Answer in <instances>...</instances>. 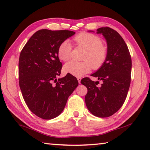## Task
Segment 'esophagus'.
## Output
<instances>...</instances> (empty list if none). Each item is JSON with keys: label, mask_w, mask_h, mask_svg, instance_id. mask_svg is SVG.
<instances>
[{"label": "esophagus", "mask_w": 150, "mask_h": 150, "mask_svg": "<svg viewBox=\"0 0 150 150\" xmlns=\"http://www.w3.org/2000/svg\"><path fill=\"white\" fill-rule=\"evenodd\" d=\"M77 79H78V82H79V83H81V78H80V77H78V78H77Z\"/></svg>", "instance_id": "obj_1"}]
</instances>
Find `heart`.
Instances as JSON below:
<instances>
[{
    "mask_svg": "<svg viewBox=\"0 0 150 150\" xmlns=\"http://www.w3.org/2000/svg\"><path fill=\"white\" fill-rule=\"evenodd\" d=\"M76 45L85 49L83 56V62L71 61L64 65V71L76 77H80L88 73L92 67L100 68L106 61L108 48L102 44V40L94 34L81 33L74 38ZM72 46L68 40L63 41L58 48V56L62 61H68L71 58Z\"/></svg>",
    "mask_w": 150,
    "mask_h": 150,
    "instance_id": "obj_1",
    "label": "heart"
}]
</instances>
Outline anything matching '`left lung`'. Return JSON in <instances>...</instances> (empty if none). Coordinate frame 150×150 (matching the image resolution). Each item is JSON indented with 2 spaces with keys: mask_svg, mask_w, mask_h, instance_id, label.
Listing matches in <instances>:
<instances>
[{
  "mask_svg": "<svg viewBox=\"0 0 150 150\" xmlns=\"http://www.w3.org/2000/svg\"><path fill=\"white\" fill-rule=\"evenodd\" d=\"M107 42L106 61L91 76L103 81H93L89 78L81 79L87 88L85 100L91 113L97 117H107L117 112L124 103L131 82L132 58L127 45L119 33L110 28L97 29Z\"/></svg>",
  "mask_w": 150,
  "mask_h": 150,
  "instance_id": "left-lung-1",
  "label": "left lung"
}]
</instances>
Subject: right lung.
<instances>
[{"mask_svg":"<svg viewBox=\"0 0 150 150\" xmlns=\"http://www.w3.org/2000/svg\"><path fill=\"white\" fill-rule=\"evenodd\" d=\"M74 34L69 30H39L20 54L18 78L23 98L30 110L43 119L60 114L69 96L78 85L77 79L71 74L56 79L62 68L58 46Z\"/></svg>","mask_w":150,"mask_h":150,"instance_id":"1","label":"right lung"}]
</instances>
